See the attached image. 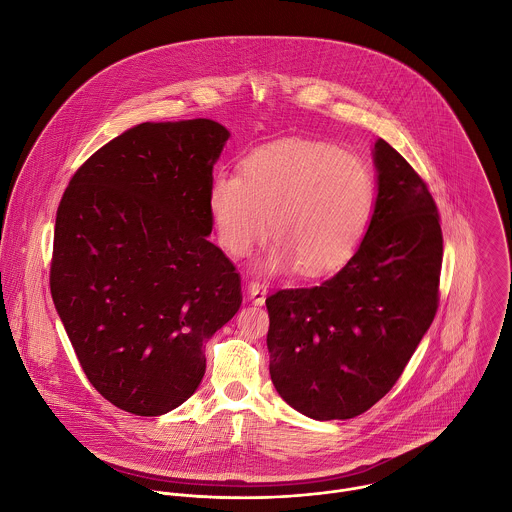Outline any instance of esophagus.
<instances>
[{
	"label": "esophagus",
	"mask_w": 512,
	"mask_h": 512,
	"mask_svg": "<svg viewBox=\"0 0 512 512\" xmlns=\"http://www.w3.org/2000/svg\"><path fill=\"white\" fill-rule=\"evenodd\" d=\"M266 294H268V286L258 282V280H252L248 282V300L256 306H262L266 302Z\"/></svg>",
	"instance_id": "1"
}]
</instances>
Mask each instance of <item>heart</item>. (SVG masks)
I'll use <instances>...</instances> for the list:
<instances>
[{
  "label": "heart",
  "mask_w": 512,
  "mask_h": 512,
  "mask_svg": "<svg viewBox=\"0 0 512 512\" xmlns=\"http://www.w3.org/2000/svg\"><path fill=\"white\" fill-rule=\"evenodd\" d=\"M375 204L367 165L334 145L314 141L276 143L248 155L234 174H216L208 212L220 246L246 256L266 238V266H296L310 276L345 264L359 248Z\"/></svg>",
  "instance_id": "b5f03b06"
}]
</instances>
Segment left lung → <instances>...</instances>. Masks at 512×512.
Segmentation results:
<instances>
[{
	"label": "left lung",
	"instance_id": "obj_1",
	"mask_svg": "<svg viewBox=\"0 0 512 512\" xmlns=\"http://www.w3.org/2000/svg\"><path fill=\"white\" fill-rule=\"evenodd\" d=\"M377 196L367 232L338 274L266 298L270 377L316 421L351 419L399 379L439 302L443 234L437 204L383 139L373 145Z\"/></svg>",
	"mask_w": 512,
	"mask_h": 512
}]
</instances>
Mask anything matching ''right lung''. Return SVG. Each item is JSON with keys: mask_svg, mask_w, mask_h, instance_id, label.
<instances>
[{"mask_svg": "<svg viewBox=\"0 0 512 512\" xmlns=\"http://www.w3.org/2000/svg\"><path fill=\"white\" fill-rule=\"evenodd\" d=\"M216 121L141 123L73 174L55 218L51 296L91 385L157 417L206 371L204 345L242 304L240 276L208 236Z\"/></svg>", "mask_w": 512, "mask_h": 512, "instance_id": "1", "label": "right lung"}]
</instances>
